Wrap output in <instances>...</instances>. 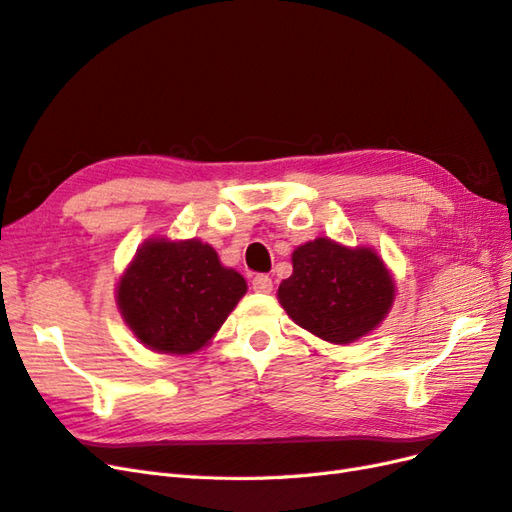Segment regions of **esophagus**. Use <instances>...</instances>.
Wrapping results in <instances>:
<instances>
[{
	"label": "esophagus",
	"instance_id": "obj_1",
	"mask_svg": "<svg viewBox=\"0 0 512 512\" xmlns=\"http://www.w3.org/2000/svg\"><path fill=\"white\" fill-rule=\"evenodd\" d=\"M252 288H254V292H271L273 290V282H271V277L269 275H256L254 280H252Z\"/></svg>",
	"mask_w": 512,
	"mask_h": 512
}]
</instances>
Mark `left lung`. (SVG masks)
I'll list each match as a JSON object with an SVG mask.
<instances>
[{
    "instance_id": "left-lung-1",
    "label": "left lung",
    "mask_w": 512,
    "mask_h": 512,
    "mask_svg": "<svg viewBox=\"0 0 512 512\" xmlns=\"http://www.w3.org/2000/svg\"><path fill=\"white\" fill-rule=\"evenodd\" d=\"M395 280L374 247L318 237L292 252L277 301L301 329L348 346L376 331L395 301Z\"/></svg>"
}]
</instances>
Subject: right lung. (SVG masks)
Instances as JSON below:
<instances>
[{"instance_id": "add662e5", "label": "right lung", "mask_w": 512, "mask_h": 512, "mask_svg": "<svg viewBox=\"0 0 512 512\" xmlns=\"http://www.w3.org/2000/svg\"><path fill=\"white\" fill-rule=\"evenodd\" d=\"M247 284L200 239H147L121 273L115 299L134 337L162 354H192L211 344Z\"/></svg>"}]
</instances>
